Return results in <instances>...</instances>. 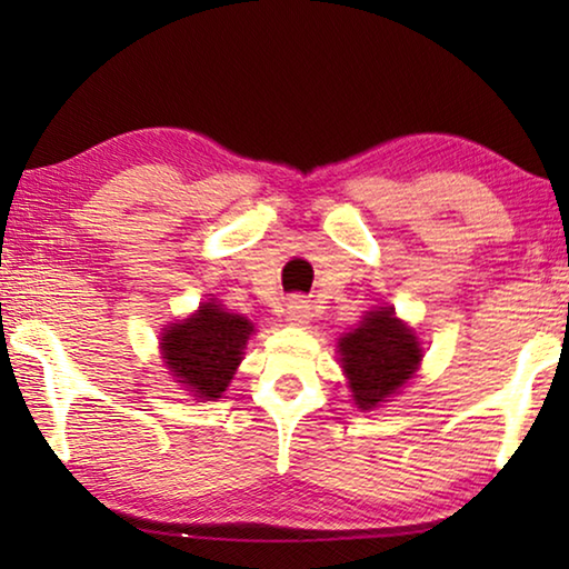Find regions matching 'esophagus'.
Here are the masks:
<instances>
[{
	"label": "esophagus",
	"instance_id": "esophagus-1",
	"mask_svg": "<svg viewBox=\"0 0 569 569\" xmlns=\"http://www.w3.org/2000/svg\"><path fill=\"white\" fill-rule=\"evenodd\" d=\"M308 319H311V306L301 296H293L286 306V321L293 326H306Z\"/></svg>",
	"mask_w": 569,
	"mask_h": 569
}]
</instances>
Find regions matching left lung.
Returning a JSON list of instances; mask_svg holds the SVG:
<instances>
[{
	"label": "left lung",
	"mask_w": 569,
	"mask_h": 569,
	"mask_svg": "<svg viewBox=\"0 0 569 569\" xmlns=\"http://www.w3.org/2000/svg\"><path fill=\"white\" fill-rule=\"evenodd\" d=\"M339 353L359 409L387 401L411 379L421 361L417 336L403 326L391 308L371 311L359 329L339 339Z\"/></svg>",
	"instance_id": "left-lung-1"
}]
</instances>
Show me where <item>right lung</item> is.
<instances>
[{
    "mask_svg": "<svg viewBox=\"0 0 569 569\" xmlns=\"http://www.w3.org/2000/svg\"><path fill=\"white\" fill-rule=\"evenodd\" d=\"M250 331L248 319L208 301L196 316L172 323L162 336V359L172 377L200 399H218L233 379Z\"/></svg>",
    "mask_w": 569,
    "mask_h": 569,
    "instance_id": "obj_1",
    "label": "right lung"
}]
</instances>
